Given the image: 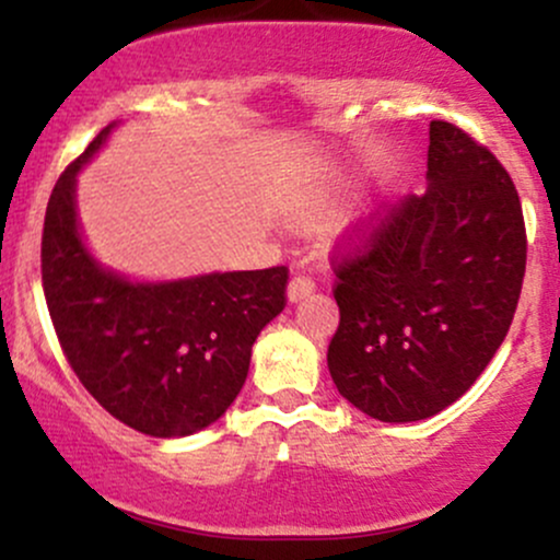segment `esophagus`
Masks as SVG:
<instances>
[{"label": "esophagus", "mask_w": 560, "mask_h": 560, "mask_svg": "<svg viewBox=\"0 0 560 560\" xmlns=\"http://www.w3.org/2000/svg\"><path fill=\"white\" fill-rule=\"evenodd\" d=\"M313 289H316V281L311 279L307 273H294L292 279H289V287H287V298L289 300H300L305 298V294H311Z\"/></svg>", "instance_id": "1"}]
</instances>
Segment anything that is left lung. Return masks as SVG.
<instances>
[{
	"instance_id": "obj_1",
	"label": "left lung",
	"mask_w": 560,
	"mask_h": 560,
	"mask_svg": "<svg viewBox=\"0 0 560 560\" xmlns=\"http://www.w3.org/2000/svg\"><path fill=\"white\" fill-rule=\"evenodd\" d=\"M427 168V195L376 208L331 255V378L387 423L429 419L477 382L511 329L526 271L522 199L500 160L432 120Z\"/></svg>"
}]
</instances>
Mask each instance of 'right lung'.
I'll use <instances>...</instances> for the list:
<instances>
[{"label":"right lung","mask_w":560,"mask_h":560,"mask_svg":"<svg viewBox=\"0 0 560 560\" xmlns=\"http://www.w3.org/2000/svg\"><path fill=\"white\" fill-rule=\"evenodd\" d=\"M57 178L42 231V287L70 369L107 413L150 436H186L242 392L253 342L287 305V266L131 284L102 271L75 223V173Z\"/></svg>","instance_id":"obj_1"}]
</instances>
